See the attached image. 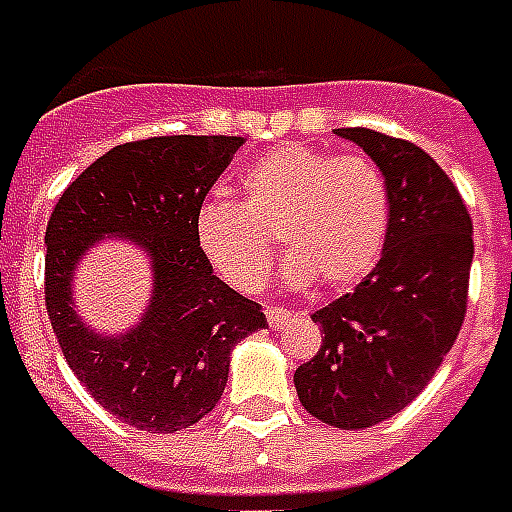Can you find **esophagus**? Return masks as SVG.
I'll return each mask as SVG.
<instances>
[{
    "label": "esophagus",
    "instance_id": "1",
    "mask_svg": "<svg viewBox=\"0 0 512 512\" xmlns=\"http://www.w3.org/2000/svg\"><path fill=\"white\" fill-rule=\"evenodd\" d=\"M285 317H290L288 309H280V306H269L267 309V322H269V327H275V330H280L282 322H285Z\"/></svg>",
    "mask_w": 512,
    "mask_h": 512
}]
</instances>
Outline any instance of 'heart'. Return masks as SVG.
I'll return each mask as SVG.
<instances>
[{"label": "heart", "instance_id": "obj_1", "mask_svg": "<svg viewBox=\"0 0 512 512\" xmlns=\"http://www.w3.org/2000/svg\"><path fill=\"white\" fill-rule=\"evenodd\" d=\"M391 200L378 166L362 155L280 145L243 171L237 203L208 200L195 214V245L222 282L259 293L269 280L275 237L293 290L322 280L343 288L362 280L386 245Z\"/></svg>", "mask_w": 512, "mask_h": 512}]
</instances>
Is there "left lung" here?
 <instances>
[{
	"instance_id": "8db88e82",
	"label": "left lung",
	"mask_w": 512,
	"mask_h": 512,
	"mask_svg": "<svg viewBox=\"0 0 512 512\" xmlns=\"http://www.w3.org/2000/svg\"><path fill=\"white\" fill-rule=\"evenodd\" d=\"M333 134L380 169L391 222L370 275L312 314L325 338L293 383L309 415L357 431L404 410L452 349L465 320L473 224L447 171L418 145L362 126Z\"/></svg>"
}]
</instances>
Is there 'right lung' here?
<instances>
[{
  "instance_id": "obj_1",
  "label": "right lung",
  "mask_w": 512,
  "mask_h": 512,
  "mask_svg": "<svg viewBox=\"0 0 512 512\" xmlns=\"http://www.w3.org/2000/svg\"><path fill=\"white\" fill-rule=\"evenodd\" d=\"M243 137H153L97 158L49 216L47 312L73 375L121 423L174 433L222 399L237 343L267 327L261 306L208 269L195 214ZM105 239L148 256L154 280L140 321L121 334L87 326L72 296L75 269Z\"/></svg>"
}]
</instances>
